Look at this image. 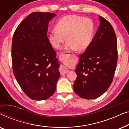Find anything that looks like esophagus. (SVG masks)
<instances>
[{"label": "esophagus", "mask_w": 129, "mask_h": 129, "mask_svg": "<svg viewBox=\"0 0 129 129\" xmlns=\"http://www.w3.org/2000/svg\"><path fill=\"white\" fill-rule=\"evenodd\" d=\"M59 71H60V72L61 75H65V74L68 73L69 70L65 68L64 66H63V65H61L60 67Z\"/></svg>", "instance_id": "1"}]
</instances>
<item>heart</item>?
<instances>
[{"label":"heart","instance_id":"1","mask_svg":"<svg viewBox=\"0 0 129 129\" xmlns=\"http://www.w3.org/2000/svg\"><path fill=\"white\" fill-rule=\"evenodd\" d=\"M50 31L49 39L54 48L59 49L66 40L67 50L82 52L90 45L95 25L90 19L77 15H68L61 18Z\"/></svg>","mask_w":129,"mask_h":129}]
</instances>
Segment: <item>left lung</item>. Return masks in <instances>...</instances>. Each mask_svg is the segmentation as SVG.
<instances>
[{"instance_id": "8db88e82", "label": "left lung", "mask_w": 129, "mask_h": 129, "mask_svg": "<svg viewBox=\"0 0 129 129\" xmlns=\"http://www.w3.org/2000/svg\"><path fill=\"white\" fill-rule=\"evenodd\" d=\"M100 26L89 47L80 56L76 69V94L93 99L103 94L113 79L117 63V38L111 24L99 16Z\"/></svg>"}]
</instances>
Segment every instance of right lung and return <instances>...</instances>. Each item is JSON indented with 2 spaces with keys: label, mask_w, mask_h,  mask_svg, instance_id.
<instances>
[{
  "label": "right lung",
  "mask_w": 129,
  "mask_h": 129,
  "mask_svg": "<svg viewBox=\"0 0 129 129\" xmlns=\"http://www.w3.org/2000/svg\"><path fill=\"white\" fill-rule=\"evenodd\" d=\"M55 16L49 12L30 13L19 24L12 39L14 76L32 100L52 96L60 77L56 53L47 36L49 21Z\"/></svg>",
  "instance_id": "obj_1"
}]
</instances>
